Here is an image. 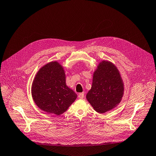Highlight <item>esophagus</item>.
Instances as JSON below:
<instances>
[{
  "mask_svg": "<svg viewBox=\"0 0 156 156\" xmlns=\"http://www.w3.org/2000/svg\"><path fill=\"white\" fill-rule=\"evenodd\" d=\"M78 97H79V98H83L84 97V92H83V93H79Z\"/></svg>",
  "mask_w": 156,
  "mask_h": 156,
  "instance_id": "1",
  "label": "esophagus"
}]
</instances>
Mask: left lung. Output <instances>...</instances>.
Masks as SVG:
<instances>
[{
  "label": "left lung",
  "mask_w": 156,
  "mask_h": 156,
  "mask_svg": "<svg viewBox=\"0 0 156 156\" xmlns=\"http://www.w3.org/2000/svg\"><path fill=\"white\" fill-rule=\"evenodd\" d=\"M124 87L119 71L110 61H102L93 73L86 99L97 112L104 113L121 102Z\"/></svg>",
  "instance_id": "1"
}]
</instances>
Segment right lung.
<instances>
[{
	"instance_id": "right-lung-1",
	"label": "right lung",
	"mask_w": 156,
	"mask_h": 156,
	"mask_svg": "<svg viewBox=\"0 0 156 156\" xmlns=\"http://www.w3.org/2000/svg\"><path fill=\"white\" fill-rule=\"evenodd\" d=\"M31 93L35 104L48 113L60 115L77 98V94L66 84L63 66L52 61L43 66L33 80Z\"/></svg>"
}]
</instances>
